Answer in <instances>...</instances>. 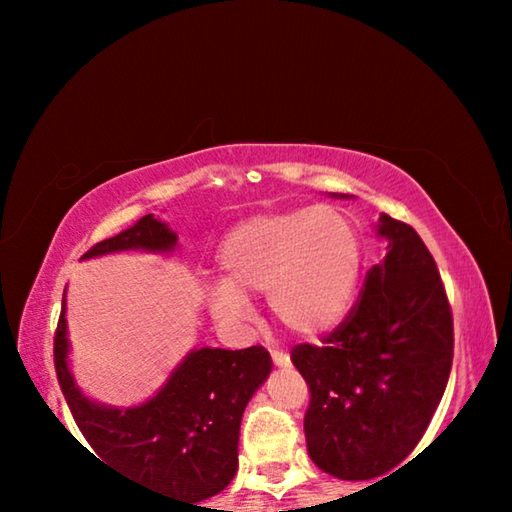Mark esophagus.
I'll return each mask as SVG.
<instances>
[{"mask_svg":"<svg viewBox=\"0 0 512 512\" xmlns=\"http://www.w3.org/2000/svg\"><path fill=\"white\" fill-rule=\"evenodd\" d=\"M271 357H273V363L277 368H289L291 366V357L287 352H280V350H271Z\"/></svg>","mask_w":512,"mask_h":512,"instance_id":"esophagus-1","label":"esophagus"}]
</instances>
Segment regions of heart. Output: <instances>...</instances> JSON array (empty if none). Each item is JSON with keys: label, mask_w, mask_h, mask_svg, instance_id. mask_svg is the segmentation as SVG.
Wrapping results in <instances>:
<instances>
[{"label": "heart", "mask_w": 512, "mask_h": 512, "mask_svg": "<svg viewBox=\"0 0 512 512\" xmlns=\"http://www.w3.org/2000/svg\"><path fill=\"white\" fill-rule=\"evenodd\" d=\"M223 284L207 296L212 316L241 325L250 296H268L282 327L316 339L348 318L357 298L363 241L329 205L264 212L237 223L216 250Z\"/></svg>", "instance_id": "heart-1"}]
</instances>
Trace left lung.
I'll use <instances>...</instances> for the list:
<instances>
[{
  "mask_svg": "<svg viewBox=\"0 0 512 512\" xmlns=\"http://www.w3.org/2000/svg\"><path fill=\"white\" fill-rule=\"evenodd\" d=\"M377 235L388 253L368 271L348 318L325 345L291 350L311 393V461L345 481L386 479L413 452L443 400L454 359L452 307L424 241L388 214Z\"/></svg>",
  "mask_w": 512,
  "mask_h": 512,
  "instance_id": "8db88e82",
  "label": "left lung"
}]
</instances>
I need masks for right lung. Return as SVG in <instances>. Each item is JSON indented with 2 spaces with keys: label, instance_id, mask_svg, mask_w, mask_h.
<instances>
[{
  "label": "right lung",
  "instance_id": "add662e5",
  "mask_svg": "<svg viewBox=\"0 0 512 512\" xmlns=\"http://www.w3.org/2000/svg\"><path fill=\"white\" fill-rule=\"evenodd\" d=\"M176 241L167 223L146 214L133 228L94 244L83 259L119 250L169 253ZM67 352L63 296L54 336L56 375L69 411L99 461L162 495L194 504L214 497L232 481L241 415L273 366L262 345L192 350L149 402L131 409L88 400L74 384Z\"/></svg>",
  "mask_w": 512,
  "mask_h": 512
}]
</instances>
